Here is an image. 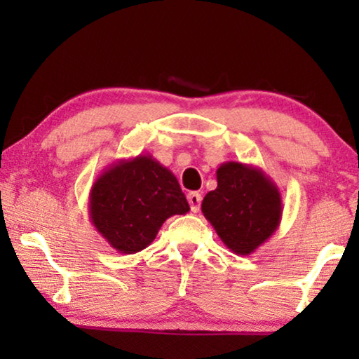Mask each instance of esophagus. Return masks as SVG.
I'll list each match as a JSON object with an SVG mask.
<instances>
[{
    "instance_id": "obj_1",
    "label": "esophagus",
    "mask_w": 359,
    "mask_h": 359,
    "mask_svg": "<svg viewBox=\"0 0 359 359\" xmlns=\"http://www.w3.org/2000/svg\"><path fill=\"white\" fill-rule=\"evenodd\" d=\"M201 201H203V198H201V194L196 193V191H193V193L188 194V203H189L191 210H193V212H198V210H199Z\"/></svg>"
}]
</instances>
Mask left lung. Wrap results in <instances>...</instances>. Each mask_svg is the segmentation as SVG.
Wrapping results in <instances>:
<instances>
[{
	"label": "left lung",
	"mask_w": 359,
	"mask_h": 359,
	"mask_svg": "<svg viewBox=\"0 0 359 359\" xmlns=\"http://www.w3.org/2000/svg\"><path fill=\"white\" fill-rule=\"evenodd\" d=\"M215 175L217 188L204 196L201 209L225 247L247 257L281 224V193L276 183L253 165L225 161Z\"/></svg>",
	"instance_id": "left-lung-1"
}]
</instances>
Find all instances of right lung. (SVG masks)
<instances>
[{"mask_svg":"<svg viewBox=\"0 0 359 359\" xmlns=\"http://www.w3.org/2000/svg\"><path fill=\"white\" fill-rule=\"evenodd\" d=\"M90 220L116 252L134 255L154 242L171 215L189 212L178 180L151 155L119 160L90 191Z\"/></svg>","mask_w":359,"mask_h":359,"instance_id":"add662e5","label":"right lung"}]
</instances>
